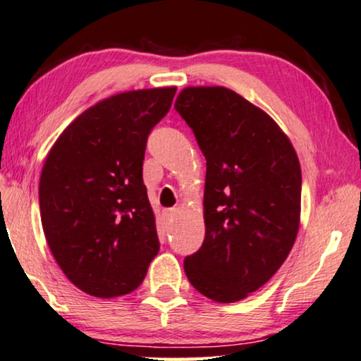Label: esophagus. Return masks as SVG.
<instances>
[{"instance_id": "34e87169", "label": "esophagus", "mask_w": 361, "mask_h": 361, "mask_svg": "<svg viewBox=\"0 0 361 361\" xmlns=\"http://www.w3.org/2000/svg\"><path fill=\"white\" fill-rule=\"evenodd\" d=\"M164 216H165L166 221H173V217L176 216V209H166L164 212Z\"/></svg>"}]
</instances>
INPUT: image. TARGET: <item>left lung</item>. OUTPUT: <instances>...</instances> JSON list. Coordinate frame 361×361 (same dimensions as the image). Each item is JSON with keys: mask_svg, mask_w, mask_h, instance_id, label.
<instances>
[{"mask_svg": "<svg viewBox=\"0 0 361 361\" xmlns=\"http://www.w3.org/2000/svg\"><path fill=\"white\" fill-rule=\"evenodd\" d=\"M175 109L206 159V235L185 273L212 301H240L275 275L296 240L298 155L270 116L224 86H188Z\"/></svg>", "mask_w": 361, "mask_h": 361, "instance_id": "1", "label": "left lung"}]
</instances>
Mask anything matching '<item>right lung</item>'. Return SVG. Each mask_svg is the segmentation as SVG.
Listing matches in <instances>:
<instances>
[{"instance_id":"1","label":"right lung","mask_w":361,"mask_h":361,"mask_svg":"<svg viewBox=\"0 0 361 361\" xmlns=\"http://www.w3.org/2000/svg\"><path fill=\"white\" fill-rule=\"evenodd\" d=\"M175 93L170 86L99 101L45 159L39 183L45 238L65 276L91 296L132 293L160 250L142 165L147 137Z\"/></svg>"}]
</instances>
